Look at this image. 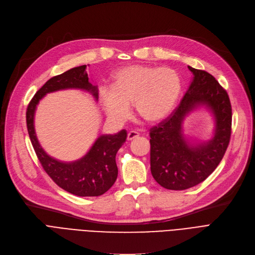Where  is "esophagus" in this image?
Returning <instances> with one entry per match:
<instances>
[{
  "label": "esophagus",
  "instance_id": "34e87169",
  "mask_svg": "<svg viewBox=\"0 0 255 255\" xmlns=\"http://www.w3.org/2000/svg\"><path fill=\"white\" fill-rule=\"evenodd\" d=\"M138 136H139V133L138 132H136V131H129L128 134H127V139L128 140H132V139H134V138H136Z\"/></svg>",
  "mask_w": 255,
  "mask_h": 255
}]
</instances>
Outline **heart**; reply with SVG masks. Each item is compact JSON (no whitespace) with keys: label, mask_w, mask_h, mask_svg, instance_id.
I'll list each match as a JSON object with an SVG mask.
<instances>
[{"label":"heart","mask_w":255,"mask_h":255,"mask_svg":"<svg viewBox=\"0 0 255 255\" xmlns=\"http://www.w3.org/2000/svg\"><path fill=\"white\" fill-rule=\"evenodd\" d=\"M180 93L181 79L173 69L134 64L117 70L111 87H100L99 101L106 116L116 122L127 119L132 103L145 122L157 123L171 113Z\"/></svg>","instance_id":"heart-1"}]
</instances>
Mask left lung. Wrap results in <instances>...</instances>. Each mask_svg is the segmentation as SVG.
Masks as SVG:
<instances>
[{
    "instance_id": "1",
    "label": "left lung",
    "mask_w": 255,
    "mask_h": 255,
    "mask_svg": "<svg viewBox=\"0 0 255 255\" xmlns=\"http://www.w3.org/2000/svg\"><path fill=\"white\" fill-rule=\"evenodd\" d=\"M188 68L193 79L179 106L150 129L152 176L169 190H185L204 182L220 163L232 134V105L226 91L210 73ZM203 106L212 114L216 129L210 140L192 143L183 135L182 122Z\"/></svg>"
}]
</instances>
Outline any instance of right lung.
Returning a JSON list of instances; mask_svg holds the SVG:
<instances>
[{
  "mask_svg": "<svg viewBox=\"0 0 255 255\" xmlns=\"http://www.w3.org/2000/svg\"><path fill=\"white\" fill-rule=\"evenodd\" d=\"M87 66H78L53 76L39 89L26 110V127L40 163L59 187L77 196H99L115 184L118 177L117 152L127 138V131L116 134H102L93 143L89 152L80 159L64 162L50 157L40 145L34 127L36 107L46 94L67 89H79L91 93L98 100V89L89 82Z\"/></svg>",
  "mask_w": 255,
  "mask_h": 255,
  "instance_id": "right-lung-1",
  "label": "right lung"
}]
</instances>
